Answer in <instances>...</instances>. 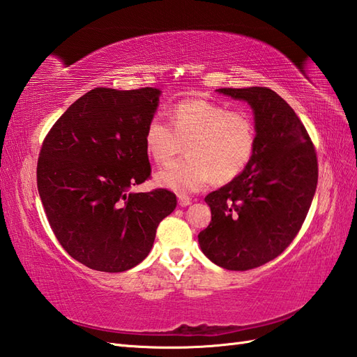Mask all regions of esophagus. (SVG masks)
I'll return each instance as SVG.
<instances>
[{
    "instance_id": "esophagus-1",
    "label": "esophagus",
    "mask_w": 357,
    "mask_h": 357,
    "mask_svg": "<svg viewBox=\"0 0 357 357\" xmlns=\"http://www.w3.org/2000/svg\"><path fill=\"white\" fill-rule=\"evenodd\" d=\"M191 203H192V200L189 199V197H186V195H178V204H180V206H183V208H185V206H189Z\"/></svg>"
}]
</instances>
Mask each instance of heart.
<instances>
[{"label":"heart","mask_w":357,"mask_h":357,"mask_svg":"<svg viewBox=\"0 0 357 357\" xmlns=\"http://www.w3.org/2000/svg\"><path fill=\"white\" fill-rule=\"evenodd\" d=\"M145 146L158 165L185 151L188 157L155 174V183L185 194L208 181L226 183L248 168L257 149V125L244 109L218 102L188 99L171 109V125L154 117L145 130Z\"/></svg>","instance_id":"b5f03b06"}]
</instances>
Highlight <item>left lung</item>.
Wrapping results in <instances>:
<instances>
[{
	"instance_id": "1",
	"label": "left lung",
	"mask_w": 357,
	"mask_h": 357,
	"mask_svg": "<svg viewBox=\"0 0 357 357\" xmlns=\"http://www.w3.org/2000/svg\"><path fill=\"white\" fill-rule=\"evenodd\" d=\"M253 109L257 149L238 177L206 195L211 223L203 253L227 271H249L286 250L298 235L318 185V158L293 108L267 86L218 89Z\"/></svg>"
}]
</instances>
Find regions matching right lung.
Listing matches in <instances>:
<instances>
[{
	"mask_svg": "<svg viewBox=\"0 0 357 357\" xmlns=\"http://www.w3.org/2000/svg\"><path fill=\"white\" fill-rule=\"evenodd\" d=\"M160 90H90L44 139L38 191L47 220L71 258L99 272H125L151 250L176 209L168 189L130 192L151 176L145 130Z\"/></svg>",
	"mask_w": 357,
	"mask_h": 357,
	"instance_id": "1",
	"label": "right lung"
}]
</instances>
